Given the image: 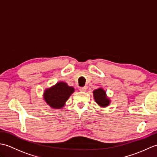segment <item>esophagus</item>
Segmentation results:
<instances>
[{"mask_svg":"<svg viewBox=\"0 0 157 157\" xmlns=\"http://www.w3.org/2000/svg\"><path fill=\"white\" fill-rule=\"evenodd\" d=\"M86 89L87 88H86V87H85V86L84 87H79V91H81V92H85L86 90Z\"/></svg>","mask_w":157,"mask_h":157,"instance_id":"34e87169","label":"esophagus"}]
</instances>
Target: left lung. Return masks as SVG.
Returning a JSON list of instances; mask_svg holds the SVG:
<instances>
[{"instance_id": "obj_1", "label": "left lung", "mask_w": 157, "mask_h": 157, "mask_svg": "<svg viewBox=\"0 0 157 157\" xmlns=\"http://www.w3.org/2000/svg\"><path fill=\"white\" fill-rule=\"evenodd\" d=\"M95 102L102 107H106L111 102L109 98L106 96V92L102 88H98L93 92Z\"/></svg>"}]
</instances>
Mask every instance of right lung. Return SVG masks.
I'll return each mask as SVG.
<instances>
[{"instance_id": "right-lung-1", "label": "right lung", "mask_w": 157, "mask_h": 157, "mask_svg": "<svg viewBox=\"0 0 157 157\" xmlns=\"http://www.w3.org/2000/svg\"><path fill=\"white\" fill-rule=\"evenodd\" d=\"M74 92V88L67 84L60 82L50 88L45 90L44 99L46 102L53 109H60L64 106L69 96Z\"/></svg>"}]
</instances>
